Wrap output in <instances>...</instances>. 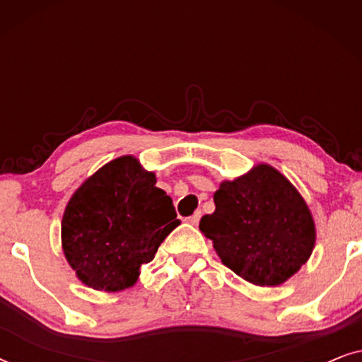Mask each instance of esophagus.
Returning a JSON list of instances; mask_svg holds the SVG:
<instances>
[{
	"mask_svg": "<svg viewBox=\"0 0 362 362\" xmlns=\"http://www.w3.org/2000/svg\"><path fill=\"white\" fill-rule=\"evenodd\" d=\"M199 219H201V211H196L191 217H187L186 222H189L191 226H197V222H199Z\"/></svg>",
	"mask_w": 362,
	"mask_h": 362,
	"instance_id": "esophagus-1",
	"label": "esophagus"
}]
</instances>
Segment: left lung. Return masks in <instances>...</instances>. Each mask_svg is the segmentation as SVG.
Returning <instances> with one entry per match:
<instances>
[{
    "label": "left lung",
    "mask_w": 362,
    "mask_h": 362,
    "mask_svg": "<svg viewBox=\"0 0 362 362\" xmlns=\"http://www.w3.org/2000/svg\"><path fill=\"white\" fill-rule=\"evenodd\" d=\"M216 211L199 229L222 264L257 286H279L315 249L311 211L298 189L274 166L260 163L214 192Z\"/></svg>",
    "instance_id": "obj_1"
}]
</instances>
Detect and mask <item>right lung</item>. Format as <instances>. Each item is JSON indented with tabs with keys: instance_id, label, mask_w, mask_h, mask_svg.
Returning <instances> with one entry per match:
<instances>
[{
	"instance_id": "right-lung-1",
	"label": "right lung",
	"mask_w": 362,
	"mask_h": 362,
	"mask_svg": "<svg viewBox=\"0 0 362 362\" xmlns=\"http://www.w3.org/2000/svg\"><path fill=\"white\" fill-rule=\"evenodd\" d=\"M180 224L155 173L125 155L88 176L69 199L62 250L83 285L115 293L136 284L141 265Z\"/></svg>"
}]
</instances>
